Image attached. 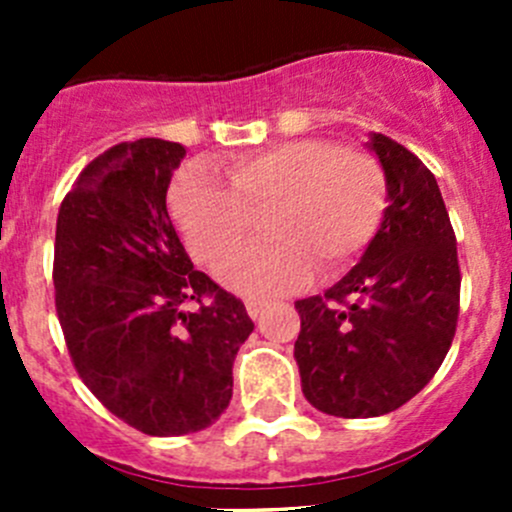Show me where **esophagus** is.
Here are the masks:
<instances>
[{
	"label": "esophagus",
	"mask_w": 512,
	"mask_h": 512,
	"mask_svg": "<svg viewBox=\"0 0 512 512\" xmlns=\"http://www.w3.org/2000/svg\"><path fill=\"white\" fill-rule=\"evenodd\" d=\"M265 307H267L265 302H255V299H250V302H245V309H247V314H250L252 319H257V317H260V314L265 312Z\"/></svg>",
	"instance_id": "34e87169"
}]
</instances>
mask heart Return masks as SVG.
<instances>
[{"instance_id":"b5f03b06","label":"heart","mask_w":512,"mask_h":512,"mask_svg":"<svg viewBox=\"0 0 512 512\" xmlns=\"http://www.w3.org/2000/svg\"><path fill=\"white\" fill-rule=\"evenodd\" d=\"M190 163L170 185V213L190 252L213 262L262 218L265 242L237 247L215 277L245 297H277L309 280L314 265L337 275L364 250L386 210V175L369 153L329 141H287L225 163Z\"/></svg>"}]
</instances>
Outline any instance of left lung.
<instances>
[{"instance_id": "8db88e82", "label": "left lung", "mask_w": 512, "mask_h": 512, "mask_svg": "<svg viewBox=\"0 0 512 512\" xmlns=\"http://www.w3.org/2000/svg\"><path fill=\"white\" fill-rule=\"evenodd\" d=\"M366 148L386 175L379 230L337 285L294 302L304 399L339 418L384 416L414 399L451 349L461 294L456 235L433 173L381 133H369Z\"/></svg>"}]
</instances>
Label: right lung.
I'll return each instance as SVG.
<instances>
[{"label": "right lung", "instance_id": "obj_1", "mask_svg": "<svg viewBox=\"0 0 512 512\" xmlns=\"http://www.w3.org/2000/svg\"><path fill=\"white\" fill-rule=\"evenodd\" d=\"M183 158L163 138L118 143L86 165L56 220V314L76 371L148 436L218 421L232 399V361L255 329L240 299L195 270L175 232L165 195ZM188 301L201 309L188 313Z\"/></svg>", "mask_w": 512, "mask_h": 512}]
</instances>
